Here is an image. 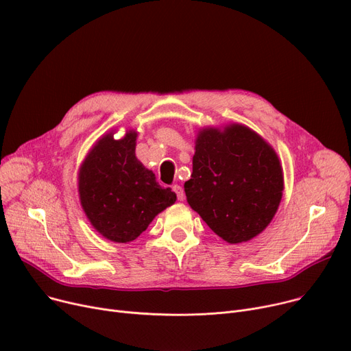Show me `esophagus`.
Masks as SVG:
<instances>
[{
    "label": "esophagus",
    "mask_w": 351,
    "mask_h": 351,
    "mask_svg": "<svg viewBox=\"0 0 351 351\" xmlns=\"http://www.w3.org/2000/svg\"><path fill=\"white\" fill-rule=\"evenodd\" d=\"M173 192L176 193L178 200H183V199H185V191H183V188H182V186L175 185V186H173Z\"/></svg>",
    "instance_id": "esophagus-1"
}]
</instances>
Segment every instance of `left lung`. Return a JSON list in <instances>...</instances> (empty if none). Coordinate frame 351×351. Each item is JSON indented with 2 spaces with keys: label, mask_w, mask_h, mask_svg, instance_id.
I'll use <instances>...</instances> for the list:
<instances>
[{
  "label": "left lung",
  "mask_w": 351,
  "mask_h": 351,
  "mask_svg": "<svg viewBox=\"0 0 351 351\" xmlns=\"http://www.w3.org/2000/svg\"><path fill=\"white\" fill-rule=\"evenodd\" d=\"M193 172L185 182L191 208L228 243L262 233L283 196V171L273 147L250 128L200 129Z\"/></svg>",
  "instance_id": "1"
}]
</instances>
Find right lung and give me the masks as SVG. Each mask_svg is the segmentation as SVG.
Returning a JSON list of instances; mask_svg holds the SVG:
<instances>
[{
	"label": "right lung",
	"instance_id": "1",
	"mask_svg": "<svg viewBox=\"0 0 351 351\" xmlns=\"http://www.w3.org/2000/svg\"><path fill=\"white\" fill-rule=\"evenodd\" d=\"M136 131H128L122 139L112 132L104 135L78 173L80 200L90 225L117 243L135 241L176 200L175 192L163 189L155 173L136 159Z\"/></svg>",
	"mask_w": 351,
	"mask_h": 351
}]
</instances>
